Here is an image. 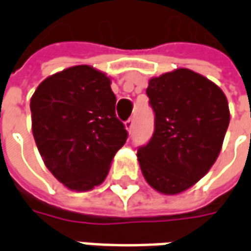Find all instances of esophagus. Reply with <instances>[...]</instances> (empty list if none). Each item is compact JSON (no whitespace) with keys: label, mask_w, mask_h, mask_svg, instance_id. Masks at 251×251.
Here are the masks:
<instances>
[{"label":"esophagus","mask_w":251,"mask_h":251,"mask_svg":"<svg viewBox=\"0 0 251 251\" xmlns=\"http://www.w3.org/2000/svg\"><path fill=\"white\" fill-rule=\"evenodd\" d=\"M125 127L126 130L129 131V133H131V130H133V127H134V120L133 118H130V120H127L125 122Z\"/></svg>","instance_id":"esophagus-1"}]
</instances>
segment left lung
Segmentation results:
<instances>
[{
  "label": "left lung",
  "mask_w": 251,
  "mask_h": 251,
  "mask_svg": "<svg viewBox=\"0 0 251 251\" xmlns=\"http://www.w3.org/2000/svg\"><path fill=\"white\" fill-rule=\"evenodd\" d=\"M147 94L154 133L137 152L141 172L160 194H181L210 171L221 153L230 124L226 95L188 68L152 77Z\"/></svg>",
  "instance_id": "1"
}]
</instances>
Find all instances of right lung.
I'll use <instances>...</instances> for the list:
<instances>
[{"label":"right lung","instance_id":"add662e5","mask_svg":"<svg viewBox=\"0 0 251 251\" xmlns=\"http://www.w3.org/2000/svg\"><path fill=\"white\" fill-rule=\"evenodd\" d=\"M110 84L104 72L74 66L44 79L30 98L37 149L50 172L71 191L102 184L127 138Z\"/></svg>","mask_w":251,"mask_h":251}]
</instances>
